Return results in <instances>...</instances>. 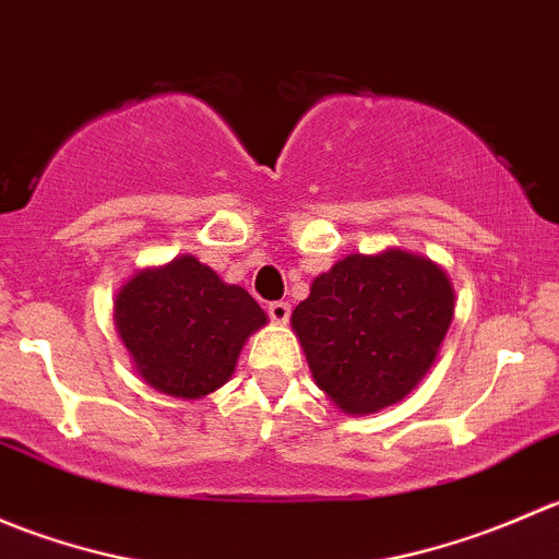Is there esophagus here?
I'll use <instances>...</instances> for the list:
<instances>
[{
  "mask_svg": "<svg viewBox=\"0 0 559 559\" xmlns=\"http://www.w3.org/2000/svg\"><path fill=\"white\" fill-rule=\"evenodd\" d=\"M267 313H270V319L275 321V324H286V321H289L292 306H289V302H284V300L270 302V306H267Z\"/></svg>",
  "mask_w": 559,
  "mask_h": 559,
  "instance_id": "1",
  "label": "esophagus"
}]
</instances>
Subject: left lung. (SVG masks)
<instances>
[{
  "label": "left lung",
  "mask_w": 559,
  "mask_h": 559,
  "mask_svg": "<svg viewBox=\"0 0 559 559\" xmlns=\"http://www.w3.org/2000/svg\"><path fill=\"white\" fill-rule=\"evenodd\" d=\"M452 319L454 289L441 264L386 248L321 273L292 326L316 386L346 414H376L425 379Z\"/></svg>",
  "instance_id": "obj_1"
}]
</instances>
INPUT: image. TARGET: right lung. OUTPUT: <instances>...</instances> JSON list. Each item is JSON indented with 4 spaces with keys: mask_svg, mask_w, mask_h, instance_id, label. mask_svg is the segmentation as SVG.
<instances>
[{
    "mask_svg": "<svg viewBox=\"0 0 559 559\" xmlns=\"http://www.w3.org/2000/svg\"><path fill=\"white\" fill-rule=\"evenodd\" d=\"M264 324L243 286L224 284L191 253L140 270L116 297V330L138 373L183 400L227 384L248 335Z\"/></svg>",
    "mask_w": 559,
    "mask_h": 559,
    "instance_id": "right-lung-1",
    "label": "right lung"
}]
</instances>
